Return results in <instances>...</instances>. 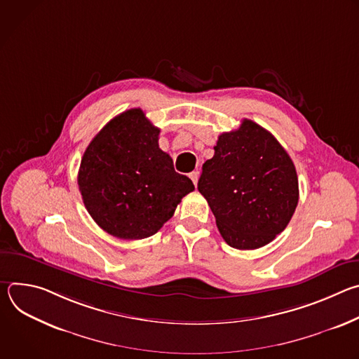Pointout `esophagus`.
<instances>
[{"mask_svg":"<svg viewBox=\"0 0 359 359\" xmlns=\"http://www.w3.org/2000/svg\"><path fill=\"white\" fill-rule=\"evenodd\" d=\"M189 177L191 179V182L194 183V186H197V180H198V172H196V170H194V172H191V173L189 175Z\"/></svg>","mask_w":359,"mask_h":359,"instance_id":"obj_1","label":"esophagus"}]
</instances>
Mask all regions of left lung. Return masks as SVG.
Masks as SVG:
<instances>
[{"label":"left lung","mask_w":359,"mask_h":359,"mask_svg":"<svg viewBox=\"0 0 359 359\" xmlns=\"http://www.w3.org/2000/svg\"><path fill=\"white\" fill-rule=\"evenodd\" d=\"M224 241L238 250L271 243L298 204V177L285 149L264 128L244 119L224 132L197 183Z\"/></svg>","instance_id":"obj_1"}]
</instances>
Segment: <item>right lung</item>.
<instances>
[{
  "label": "right lung",
  "mask_w": 359,
  "mask_h": 359,
  "mask_svg": "<svg viewBox=\"0 0 359 359\" xmlns=\"http://www.w3.org/2000/svg\"><path fill=\"white\" fill-rule=\"evenodd\" d=\"M159 133L142 109H129L102 128L83 153L78 173L83 204L114 237L140 240L158 233L194 190L159 147Z\"/></svg>",
  "instance_id": "right-lung-1"
}]
</instances>
